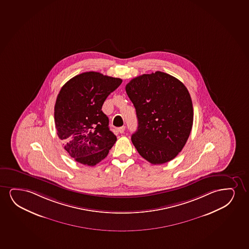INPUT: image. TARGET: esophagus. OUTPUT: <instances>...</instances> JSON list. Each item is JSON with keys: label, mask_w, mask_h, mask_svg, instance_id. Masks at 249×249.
Segmentation results:
<instances>
[{"label": "esophagus", "mask_w": 249, "mask_h": 249, "mask_svg": "<svg viewBox=\"0 0 249 249\" xmlns=\"http://www.w3.org/2000/svg\"><path fill=\"white\" fill-rule=\"evenodd\" d=\"M116 130H117V132H118V133H124V130H125V126H121V127H118V128H116Z\"/></svg>", "instance_id": "1"}]
</instances>
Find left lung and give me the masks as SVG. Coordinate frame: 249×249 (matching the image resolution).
<instances>
[{"mask_svg":"<svg viewBox=\"0 0 249 249\" xmlns=\"http://www.w3.org/2000/svg\"><path fill=\"white\" fill-rule=\"evenodd\" d=\"M139 126L132 142L142 158L161 165L183 149L194 122L190 94L178 78L157 71L136 77L126 85Z\"/></svg>","mask_w":249,"mask_h":249,"instance_id":"obj_1","label":"left lung"}]
</instances>
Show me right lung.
<instances>
[{"label":"right lung","mask_w":249,"mask_h":249,"mask_svg":"<svg viewBox=\"0 0 249 249\" xmlns=\"http://www.w3.org/2000/svg\"><path fill=\"white\" fill-rule=\"evenodd\" d=\"M122 82L87 71L68 81L59 92L54 110L55 128L66 151L78 163L94 166L107 157L116 142L109 119L101 109Z\"/></svg>","instance_id":"right-lung-1"}]
</instances>
